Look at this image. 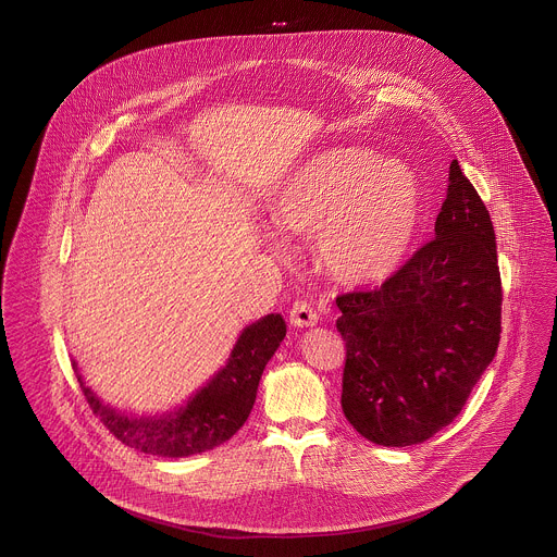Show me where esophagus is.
Here are the masks:
<instances>
[{"label":"esophagus","mask_w":557,"mask_h":557,"mask_svg":"<svg viewBox=\"0 0 557 557\" xmlns=\"http://www.w3.org/2000/svg\"><path fill=\"white\" fill-rule=\"evenodd\" d=\"M290 323L295 327H312L319 323V314L312 304L308 301H295L290 308Z\"/></svg>","instance_id":"esophagus-1"}]
</instances>
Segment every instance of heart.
I'll list each match as a JSON object with an SVG mask.
<instances>
[{
  "label": "heart",
  "mask_w": 557,
  "mask_h": 557,
  "mask_svg": "<svg viewBox=\"0 0 557 557\" xmlns=\"http://www.w3.org/2000/svg\"><path fill=\"white\" fill-rule=\"evenodd\" d=\"M416 172L363 148H335L297 168L271 202L269 220L288 236L314 234L321 264L346 284L389 277L422 223Z\"/></svg>",
  "instance_id": "1"
}]
</instances>
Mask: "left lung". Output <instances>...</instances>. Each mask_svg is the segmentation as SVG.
<instances>
[{"label":"left lung","instance_id":"obj_1","mask_svg":"<svg viewBox=\"0 0 557 557\" xmlns=\"http://www.w3.org/2000/svg\"><path fill=\"white\" fill-rule=\"evenodd\" d=\"M502 297L491 215L454 159L435 238L379 288L335 297L350 426L405 447L454 422L497 352Z\"/></svg>","mask_w":557,"mask_h":557}]
</instances>
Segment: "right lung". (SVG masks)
Segmentation results:
<instances>
[{"label": "right lung", "mask_w": 557, "mask_h": 557, "mask_svg": "<svg viewBox=\"0 0 557 557\" xmlns=\"http://www.w3.org/2000/svg\"><path fill=\"white\" fill-rule=\"evenodd\" d=\"M286 335L280 314H269L245 327L222 370L185 407L161 418H133L106 407L90 387L82 392L117 442L139 451L181 458L227 442L249 418L267 361Z\"/></svg>", "instance_id": "obj_1"}]
</instances>
